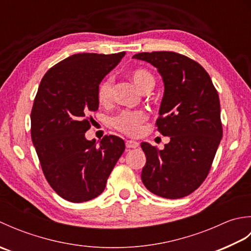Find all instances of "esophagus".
Returning a JSON list of instances; mask_svg holds the SVG:
<instances>
[{
	"label": "esophagus",
	"mask_w": 251,
	"mask_h": 251,
	"mask_svg": "<svg viewBox=\"0 0 251 251\" xmlns=\"http://www.w3.org/2000/svg\"><path fill=\"white\" fill-rule=\"evenodd\" d=\"M138 147H139V143H138L135 140H127L126 141V148L135 149V148H138Z\"/></svg>",
	"instance_id": "obj_1"
}]
</instances>
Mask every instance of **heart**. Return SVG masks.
I'll list each match as a JSON object with an SVG mask.
<instances>
[{"label":"heart","instance_id":"1","mask_svg":"<svg viewBox=\"0 0 251 251\" xmlns=\"http://www.w3.org/2000/svg\"><path fill=\"white\" fill-rule=\"evenodd\" d=\"M130 77L134 83L142 92L148 88H152L155 83L154 76L143 68H137L130 72ZM112 90H113V81L111 77L104 78L99 84L97 90V98L101 104H108L112 99ZM147 120V115L142 111H123L112 120L113 125L117 130L124 132L126 135L136 136L141 130V125Z\"/></svg>","mask_w":251,"mask_h":251}]
</instances>
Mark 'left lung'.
<instances>
[{
  "instance_id": "8db88e82",
  "label": "left lung",
  "mask_w": 251,
  "mask_h": 251,
  "mask_svg": "<svg viewBox=\"0 0 251 251\" xmlns=\"http://www.w3.org/2000/svg\"><path fill=\"white\" fill-rule=\"evenodd\" d=\"M157 69L164 95L156 121L158 131L170 137L163 150L141 142L147 162L141 172L146 188L165 199L194 192L209 173L222 138L220 101L205 69L174 51L132 56Z\"/></svg>"
}]
</instances>
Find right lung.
<instances>
[{"label": "right lung", "mask_w": 251, "mask_h": 251, "mask_svg": "<svg viewBox=\"0 0 251 251\" xmlns=\"http://www.w3.org/2000/svg\"><path fill=\"white\" fill-rule=\"evenodd\" d=\"M125 51L83 52L66 58L42 78L31 111V138L42 169L56 193L82 202L102 193L125 150L124 140L104 136L87 140L90 112L98 110L99 84Z\"/></svg>", "instance_id": "add662e5"}]
</instances>
